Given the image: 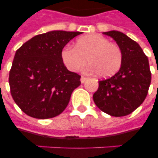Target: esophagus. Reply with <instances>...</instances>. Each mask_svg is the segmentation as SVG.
<instances>
[{"label":"esophagus","instance_id":"1","mask_svg":"<svg viewBox=\"0 0 158 158\" xmlns=\"http://www.w3.org/2000/svg\"><path fill=\"white\" fill-rule=\"evenodd\" d=\"M87 79H88V78H87V77L82 76V77H81V79H80V81H81V83H82V84H84V82L86 81Z\"/></svg>","mask_w":158,"mask_h":158}]
</instances>
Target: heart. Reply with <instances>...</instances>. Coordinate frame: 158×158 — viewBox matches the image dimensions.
<instances>
[{
  "instance_id": "b5f03b06",
  "label": "heart",
  "mask_w": 158,
  "mask_h": 158,
  "mask_svg": "<svg viewBox=\"0 0 158 158\" xmlns=\"http://www.w3.org/2000/svg\"><path fill=\"white\" fill-rule=\"evenodd\" d=\"M61 59L71 71L79 70L88 59L90 71H96L99 77L107 78L119 71L123 54L120 47L110 43L108 38L100 34H89L78 39L75 47L63 48Z\"/></svg>"
}]
</instances>
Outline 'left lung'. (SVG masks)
Masks as SVG:
<instances>
[{
  "mask_svg": "<svg viewBox=\"0 0 158 158\" xmlns=\"http://www.w3.org/2000/svg\"><path fill=\"white\" fill-rule=\"evenodd\" d=\"M103 34L112 38L120 47L122 64L116 74L98 81V89L93 98L103 112L125 116L137 109L147 97L151 84L148 59L140 46L125 33L112 30Z\"/></svg>",
  "mask_w": 158,
  "mask_h": 158,
  "instance_id": "1",
  "label": "left lung"
}]
</instances>
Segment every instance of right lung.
<instances>
[{"label":"right lung","instance_id":"add662e5","mask_svg":"<svg viewBox=\"0 0 158 158\" xmlns=\"http://www.w3.org/2000/svg\"><path fill=\"white\" fill-rule=\"evenodd\" d=\"M81 33L51 31L33 37L16 51L9 84L14 101L26 115L48 119L66 108L81 76L67 69L61 52Z\"/></svg>","mask_w":158,"mask_h":158}]
</instances>
